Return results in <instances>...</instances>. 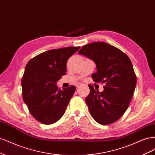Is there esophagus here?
I'll return each instance as SVG.
<instances>
[{"label": "esophagus", "mask_w": 155, "mask_h": 155, "mask_svg": "<svg viewBox=\"0 0 155 155\" xmlns=\"http://www.w3.org/2000/svg\"><path fill=\"white\" fill-rule=\"evenodd\" d=\"M82 85H83V84H82V83H77V85H76V87L79 88V87H81V86H82Z\"/></svg>", "instance_id": "obj_1"}]
</instances>
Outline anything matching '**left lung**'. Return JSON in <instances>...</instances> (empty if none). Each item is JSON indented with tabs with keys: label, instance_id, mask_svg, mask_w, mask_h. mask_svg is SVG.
<instances>
[{
	"label": "left lung",
	"instance_id": "obj_1",
	"mask_svg": "<svg viewBox=\"0 0 155 155\" xmlns=\"http://www.w3.org/2000/svg\"><path fill=\"white\" fill-rule=\"evenodd\" d=\"M79 54L96 64L93 81L105 83L104 91H96L88 85L90 94L85 101L92 118L101 125L115 122L128 109L137 85V76L129 58L122 51L104 42L83 46Z\"/></svg>",
	"mask_w": 155,
	"mask_h": 155
}]
</instances>
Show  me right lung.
<instances>
[{"instance_id":"obj_1","label":"right lung","mask_w":155,"mask_h":155,"mask_svg":"<svg viewBox=\"0 0 155 155\" xmlns=\"http://www.w3.org/2000/svg\"><path fill=\"white\" fill-rule=\"evenodd\" d=\"M79 48L70 46L50 50L26 64L21 81L22 98L30 114L39 122L52 124L63 116L76 87L61 90L55 83L66 75L68 59Z\"/></svg>"}]
</instances>
